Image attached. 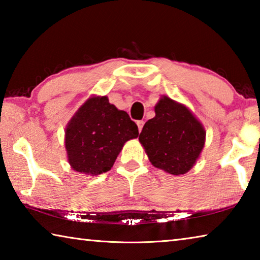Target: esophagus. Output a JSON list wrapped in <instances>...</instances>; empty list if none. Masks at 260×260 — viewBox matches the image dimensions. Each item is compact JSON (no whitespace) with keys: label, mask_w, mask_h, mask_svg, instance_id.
<instances>
[{"label":"esophagus","mask_w":260,"mask_h":260,"mask_svg":"<svg viewBox=\"0 0 260 260\" xmlns=\"http://www.w3.org/2000/svg\"><path fill=\"white\" fill-rule=\"evenodd\" d=\"M136 124H138V127H139V131L141 132L142 131V128H143V125H144V121L143 120H139L138 122H136Z\"/></svg>","instance_id":"obj_1"}]
</instances>
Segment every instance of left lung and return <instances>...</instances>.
Listing matches in <instances>:
<instances>
[{
    "label": "left lung",
    "instance_id": "8db88e82",
    "mask_svg": "<svg viewBox=\"0 0 260 260\" xmlns=\"http://www.w3.org/2000/svg\"><path fill=\"white\" fill-rule=\"evenodd\" d=\"M156 116L144 124L139 141L151 164L165 172L187 173L199 159L205 143V129L183 104L161 96Z\"/></svg>",
    "mask_w": 260,
    "mask_h": 260
}]
</instances>
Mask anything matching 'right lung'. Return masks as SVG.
I'll use <instances>...</instances> for the list:
<instances>
[{"label": "right lung", "instance_id": "obj_1", "mask_svg": "<svg viewBox=\"0 0 260 260\" xmlns=\"http://www.w3.org/2000/svg\"><path fill=\"white\" fill-rule=\"evenodd\" d=\"M138 136V126L127 112L110 104L107 96H93L79 108L65 129L70 165L88 175L108 172L125 142Z\"/></svg>", "mask_w": 260, "mask_h": 260}]
</instances>
